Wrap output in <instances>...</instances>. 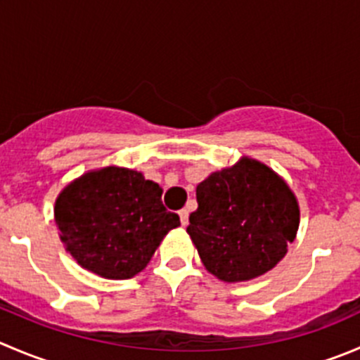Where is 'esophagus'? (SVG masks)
<instances>
[{
	"instance_id": "1",
	"label": "esophagus",
	"mask_w": 360,
	"mask_h": 360,
	"mask_svg": "<svg viewBox=\"0 0 360 360\" xmlns=\"http://www.w3.org/2000/svg\"><path fill=\"white\" fill-rule=\"evenodd\" d=\"M188 216H190V212H188L186 209H181L179 218H181V225H183V226L188 225Z\"/></svg>"
}]
</instances>
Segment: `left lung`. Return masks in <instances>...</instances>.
<instances>
[{
	"mask_svg": "<svg viewBox=\"0 0 360 360\" xmlns=\"http://www.w3.org/2000/svg\"><path fill=\"white\" fill-rule=\"evenodd\" d=\"M186 232L202 264L225 283L262 276L287 255L301 221L299 202L271 167L240 156L197 186Z\"/></svg>",
	"mask_w": 360,
	"mask_h": 360,
	"instance_id": "1",
	"label": "left lung"
}]
</instances>
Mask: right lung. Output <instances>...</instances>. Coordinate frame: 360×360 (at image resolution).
Segmentation results:
<instances>
[{
	"mask_svg": "<svg viewBox=\"0 0 360 360\" xmlns=\"http://www.w3.org/2000/svg\"><path fill=\"white\" fill-rule=\"evenodd\" d=\"M162 186L139 170L109 165L70 181L54 204L59 239L77 264L105 280L144 271L163 237L181 225Z\"/></svg>",
	"mask_w": 360,
	"mask_h": 360,
	"instance_id": "1",
	"label": "right lung"
}]
</instances>
